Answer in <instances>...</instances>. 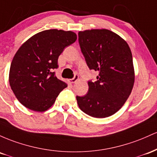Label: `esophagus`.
<instances>
[{
  "mask_svg": "<svg viewBox=\"0 0 157 157\" xmlns=\"http://www.w3.org/2000/svg\"><path fill=\"white\" fill-rule=\"evenodd\" d=\"M78 79V75H74L73 78L69 79V80H68V82H69L70 83L73 84V83H75V82H76Z\"/></svg>",
  "mask_w": 157,
  "mask_h": 157,
  "instance_id": "1",
  "label": "esophagus"
}]
</instances>
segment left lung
Returning a JSON list of instances; mask_svg holds the SVG:
<instances>
[{"mask_svg":"<svg viewBox=\"0 0 157 157\" xmlns=\"http://www.w3.org/2000/svg\"><path fill=\"white\" fill-rule=\"evenodd\" d=\"M78 43L89 69L98 72L96 82H88L87 94L76 96L79 108L94 118L110 117L123 106L133 89L131 49L123 38L105 29L79 32Z\"/></svg>","mask_w":157,"mask_h":157,"instance_id":"8db88e82","label":"left lung"}]
</instances>
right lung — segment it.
<instances>
[{"instance_id":"right-lung-1","label":"right lung","mask_w":157,"mask_h":157,"mask_svg":"<svg viewBox=\"0 0 157 157\" xmlns=\"http://www.w3.org/2000/svg\"><path fill=\"white\" fill-rule=\"evenodd\" d=\"M77 39L71 31L48 29L32 36L14 56L10 70L12 90L24 106L43 112L55 102L67 84L58 79L54 69L65 47Z\"/></svg>"}]
</instances>
